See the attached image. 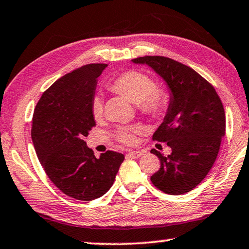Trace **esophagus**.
Returning <instances> with one entry per match:
<instances>
[{
  "label": "esophagus",
  "mask_w": 249,
  "mask_h": 249,
  "mask_svg": "<svg viewBox=\"0 0 249 249\" xmlns=\"http://www.w3.org/2000/svg\"><path fill=\"white\" fill-rule=\"evenodd\" d=\"M143 154L144 153L142 151H131V152H128V153H127V157L133 158V159H139V158L142 157Z\"/></svg>",
  "instance_id": "esophagus-1"
}]
</instances>
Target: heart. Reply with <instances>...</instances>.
Instances as JSON below:
<instances>
[{
    "label": "heart",
    "instance_id": "obj_1",
    "mask_svg": "<svg viewBox=\"0 0 249 249\" xmlns=\"http://www.w3.org/2000/svg\"><path fill=\"white\" fill-rule=\"evenodd\" d=\"M109 89L124 95L129 101L136 103L137 109L145 116L160 118L164 115L170 104V92L166 88L155 86V81L145 73L129 70L115 78L109 84ZM91 115L99 122L104 115V103L99 96L92 98ZM141 132L139 126H122L115 131V139L120 143L132 145L135 135Z\"/></svg>",
    "mask_w": 249,
    "mask_h": 249
}]
</instances>
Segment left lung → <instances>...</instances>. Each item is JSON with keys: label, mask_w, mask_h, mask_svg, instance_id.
I'll return each instance as SVG.
<instances>
[{"label": "left lung", "mask_w": 249, "mask_h": 249, "mask_svg": "<svg viewBox=\"0 0 249 249\" xmlns=\"http://www.w3.org/2000/svg\"><path fill=\"white\" fill-rule=\"evenodd\" d=\"M159 73L171 90L169 108L153 141L166 143L172 153L160 159L151 177L155 188L168 195H183L205 179L219 153L226 131L225 109L216 89L190 67L162 55L133 59Z\"/></svg>", "instance_id": "obj_1"}]
</instances>
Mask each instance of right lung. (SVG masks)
I'll return each mask as SVG.
<instances>
[{
	"label": "right lung",
	"instance_id": "add662e5",
	"mask_svg": "<svg viewBox=\"0 0 249 249\" xmlns=\"http://www.w3.org/2000/svg\"><path fill=\"white\" fill-rule=\"evenodd\" d=\"M106 64L67 73L43 92L32 117L36 157L55 187L71 198L91 201L112 187L124 155L107 151L98 159L84 139L96 125L91 102Z\"/></svg>",
	"mask_w": 249,
	"mask_h": 249
}]
</instances>
